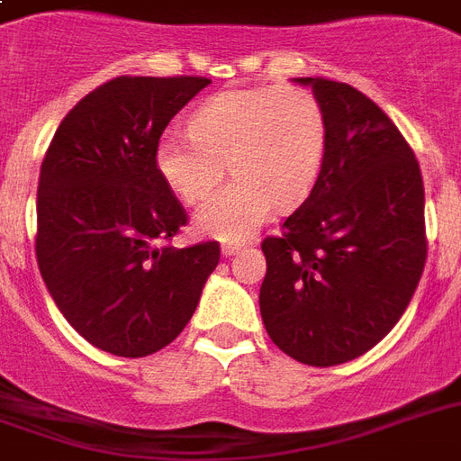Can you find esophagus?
I'll return each instance as SVG.
<instances>
[{
    "label": "esophagus",
    "mask_w": 461,
    "mask_h": 461,
    "mask_svg": "<svg viewBox=\"0 0 461 461\" xmlns=\"http://www.w3.org/2000/svg\"><path fill=\"white\" fill-rule=\"evenodd\" d=\"M239 251H241V244H222L224 258H230V256H237Z\"/></svg>",
    "instance_id": "esophagus-1"
}]
</instances>
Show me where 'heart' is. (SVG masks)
Returning a JSON list of instances; mask_svg holds the SVG:
<instances>
[{
  "label": "heart",
  "mask_w": 461,
  "mask_h": 461,
  "mask_svg": "<svg viewBox=\"0 0 461 461\" xmlns=\"http://www.w3.org/2000/svg\"><path fill=\"white\" fill-rule=\"evenodd\" d=\"M188 136L165 133L155 148L159 176L184 203H198L195 230L222 241L249 239L275 205L296 208L313 191L328 126L318 97L296 86L224 90L198 107Z\"/></svg>",
  "instance_id": "1"
}]
</instances>
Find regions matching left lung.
<instances>
[{"label":"left lung","instance_id":"1","mask_svg":"<svg viewBox=\"0 0 461 461\" xmlns=\"http://www.w3.org/2000/svg\"><path fill=\"white\" fill-rule=\"evenodd\" d=\"M328 126L313 191L263 241L260 315L285 354L337 366L394 328L426 266L423 179L393 119L347 83L294 78Z\"/></svg>","mask_w":461,"mask_h":461}]
</instances>
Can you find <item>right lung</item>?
<instances>
[{
  "label": "right lung",
  "instance_id": "right-lung-1",
  "mask_svg": "<svg viewBox=\"0 0 461 461\" xmlns=\"http://www.w3.org/2000/svg\"><path fill=\"white\" fill-rule=\"evenodd\" d=\"M208 78L119 76L83 97L40 167V275L68 325L93 347L139 358L191 321L220 244L165 241L186 212L155 167L169 119Z\"/></svg>",
  "mask_w": 461,
  "mask_h": 461
}]
</instances>
